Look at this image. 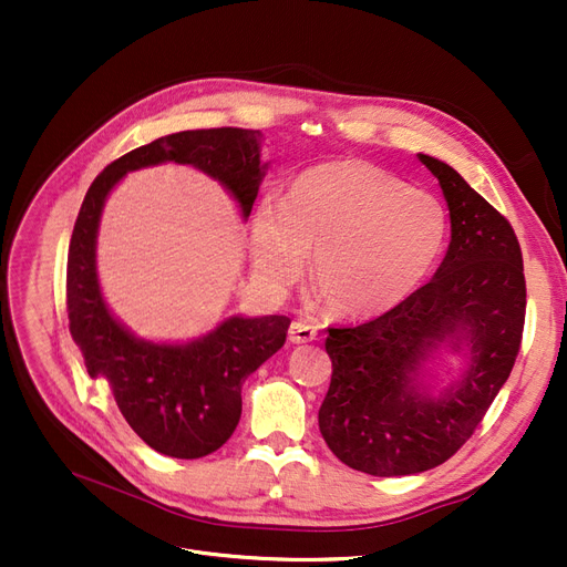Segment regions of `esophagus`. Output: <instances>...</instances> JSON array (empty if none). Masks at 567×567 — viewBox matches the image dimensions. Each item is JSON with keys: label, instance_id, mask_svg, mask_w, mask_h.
<instances>
[{"label": "esophagus", "instance_id": "1", "mask_svg": "<svg viewBox=\"0 0 567 567\" xmlns=\"http://www.w3.org/2000/svg\"><path fill=\"white\" fill-rule=\"evenodd\" d=\"M315 338H317V326H312L310 321L299 319L289 326V340L293 344H306V342H312Z\"/></svg>", "mask_w": 567, "mask_h": 567}]
</instances>
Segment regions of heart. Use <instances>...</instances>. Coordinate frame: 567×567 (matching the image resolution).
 Listing matches in <instances>:
<instances>
[{"label":"heart","mask_w":567,"mask_h":567,"mask_svg":"<svg viewBox=\"0 0 567 567\" xmlns=\"http://www.w3.org/2000/svg\"><path fill=\"white\" fill-rule=\"evenodd\" d=\"M449 214L425 190L370 163L340 161L301 176L282 204L264 199L250 223L255 271L271 287L299 280L315 250L317 291L340 315L400 306L436 266Z\"/></svg>","instance_id":"b5f03b06"}]
</instances>
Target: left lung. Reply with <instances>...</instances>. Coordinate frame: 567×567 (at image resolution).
I'll use <instances>...</instances> for the list:
<instances>
[{
  "label": "left lung",
  "mask_w": 567,
  "mask_h": 567,
  "mask_svg": "<svg viewBox=\"0 0 567 567\" xmlns=\"http://www.w3.org/2000/svg\"><path fill=\"white\" fill-rule=\"evenodd\" d=\"M451 212V246L434 278L381 317L329 329L333 361L319 430L333 455L370 475L423 473L451 460L481 425L519 353L526 317L513 225L432 156ZM441 341L470 347L463 379L432 399L417 377Z\"/></svg>",
  "instance_id": "8db88e82"
}]
</instances>
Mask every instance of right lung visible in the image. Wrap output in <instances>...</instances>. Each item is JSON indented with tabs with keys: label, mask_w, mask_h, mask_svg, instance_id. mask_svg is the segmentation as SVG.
Here are the masks:
<instances>
[{
	"label": "right lung",
	"mask_w": 567,
	"mask_h": 567,
	"mask_svg": "<svg viewBox=\"0 0 567 567\" xmlns=\"http://www.w3.org/2000/svg\"><path fill=\"white\" fill-rule=\"evenodd\" d=\"M259 131H182L133 148L110 163L89 186L73 227L66 264L69 329L92 379L107 381L118 411L154 451L197 460L212 455L241 419V385L285 344L289 317H229L188 344L137 340L118 323L96 276V234L107 193L126 172L158 165H193L218 182L250 216L266 165Z\"/></svg>",
	"instance_id": "add662e5"
}]
</instances>
